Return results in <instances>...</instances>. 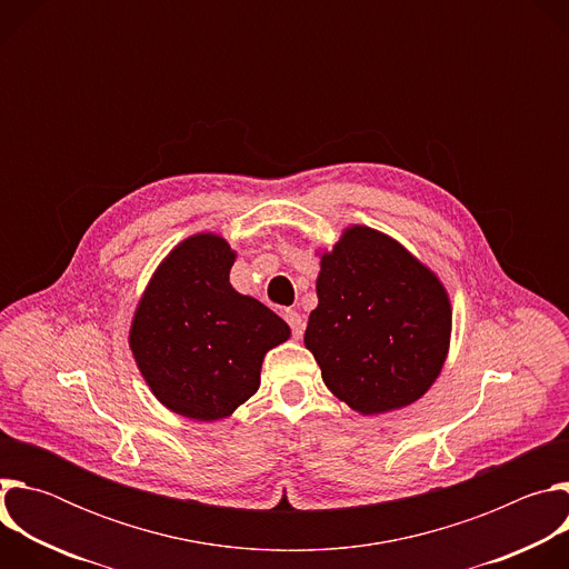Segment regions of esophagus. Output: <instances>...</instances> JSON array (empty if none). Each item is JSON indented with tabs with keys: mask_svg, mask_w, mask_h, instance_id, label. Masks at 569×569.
<instances>
[{
	"mask_svg": "<svg viewBox=\"0 0 569 569\" xmlns=\"http://www.w3.org/2000/svg\"><path fill=\"white\" fill-rule=\"evenodd\" d=\"M283 317H286V321H288L290 331H292V338L299 340L301 333H303V317H301L297 310H286Z\"/></svg>",
	"mask_w": 569,
	"mask_h": 569,
	"instance_id": "esophagus-1",
	"label": "esophagus"
}]
</instances>
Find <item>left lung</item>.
Returning <instances> with one entry per match:
<instances>
[{"label": "left lung", "mask_w": 569, "mask_h": 569, "mask_svg": "<svg viewBox=\"0 0 569 569\" xmlns=\"http://www.w3.org/2000/svg\"><path fill=\"white\" fill-rule=\"evenodd\" d=\"M317 299L303 345L351 410L405 408L437 380L450 342V301L441 281L393 238L349 227L321 257Z\"/></svg>", "instance_id": "left-lung-1"}]
</instances>
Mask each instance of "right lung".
<instances>
[{
	"label": "right lung",
	"instance_id": "1",
	"mask_svg": "<svg viewBox=\"0 0 569 569\" xmlns=\"http://www.w3.org/2000/svg\"><path fill=\"white\" fill-rule=\"evenodd\" d=\"M236 254L198 233L152 274L130 329V349L152 393L176 415L218 421L261 380L263 356L290 338L288 323L229 283Z\"/></svg>",
	"mask_w": 569,
	"mask_h": 569
}]
</instances>
